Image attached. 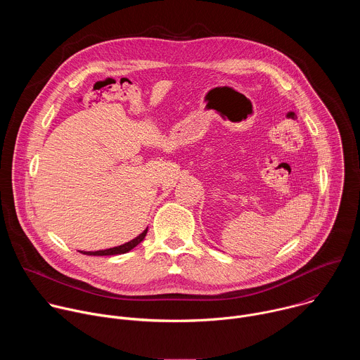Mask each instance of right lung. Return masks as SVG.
Wrapping results in <instances>:
<instances>
[{
	"instance_id": "obj_1",
	"label": "right lung",
	"mask_w": 360,
	"mask_h": 360,
	"mask_svg": "<svg viewBox=\"0 0 360 360\" xmlns=\"http://www.w3.org/2000/svg\"><path fill=\"white\" fill-rule=\"evenodd\" d=\"M146 232H148V228L143 229L136 238H134L132 240L127 242V243H122L120 246H114V248H110V249H102V250H95V252H82L84 255H92V256H111V255H122V253H127L129 250H132L135 246H138L146 236Z\"/></svg>"
}]
</instances>
